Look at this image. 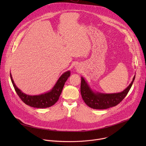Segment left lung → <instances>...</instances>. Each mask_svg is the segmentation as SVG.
<instances>
[{
	"instance_id": "1",
	"label": "left lung",
	"mask_w": 146,
	"mask_h": 146,
	"mask_svg": "<svg viewBox=\"0 0 146 146\" xmlns=\"http://www.w3.org/2000/svg\"><path fill=\"white\" fill-rule=\"evenodd\" d=\"M135 78V76L129 86L121 92L103 94L94 92L84 78L81 77L80 91L82 98L87 106L94 109H106L115 106L127 96L133 84Z\"/></svg>"
}]
</instances>
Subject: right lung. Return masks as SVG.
Wrapping results in <instances>:
<instances>
[{
	"mask_svg": "<svg viewBox=\"0 0 146 146\" xmlns=\"http://www.w3.org/2000/svg\"><path fill=\"white\" fill-rule=\"evenodd\" d=\"M70 76V72L67 71L61 75L54 87L48 92L38 95H29L23 93L15 85L11 73L10 78L17 95L26 105L36 108L43 109L52 106L58 101L65 83Z\"/></svg>",
	"mask_w": 146,
	"mask_h": 146,
	"instance_id": "right-lung-1",
	"label": "right lung"
}]
</instances>
